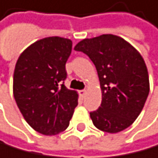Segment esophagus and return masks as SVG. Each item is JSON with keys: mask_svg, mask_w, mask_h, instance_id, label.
<instances>
[{"mask_svg": "<svg viewBox=\"0 0 158 158\" xmlns=\"http://www.w3.org/2000/svg\"><path fill=\"white\" fill-rule=\"evenodd\" d=\"M78 94H80V96L81 97V98H85V94H87V91H85V89H81V91H78Z\"/></svg>", "mask_w": 158, "mask_h": 158, "instance_id": "obj_1", "label": "esophagus"}]
</instances>
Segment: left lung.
Here are the masks:
<instances>
[{
    "label": "left lung",
    "mask_w": 158,
    "mask_h": 158,
    "mask_svg": "<svg viewBox=\"0 0 158 158\" xmlns=\"http://www.w3.org/2000/svg\"><path fill=\"white\" fill-rule=\"evenodd\" d=\"M74 50L87 54L98 71L102 104L89 113L94 125L108 133L128 128L139 116L149 94L142 56L127 41L112 34L81 40Z\"/></svg>",
    "instance_id": "obj_1"
}]
</instances>
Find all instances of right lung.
Listing matches in <instances>:
<instances>
[{"mask_svg": "<svg viewBox=\"0 0 158 158\" xmlns=\"http://www.w3.org/2000/svg\"><path fill=\"white\" fill-rule=\"evenodd\" d=\"M71 47L66 38H43L26 48L16 63L15 101L27 123L41 134L64 131L77 106V93L64 85Z\"/></svg>", "mask_w": 158, "mask_h": 158, "instance_id": "right-lung-1", "label": "right lung"}]
</instances>
